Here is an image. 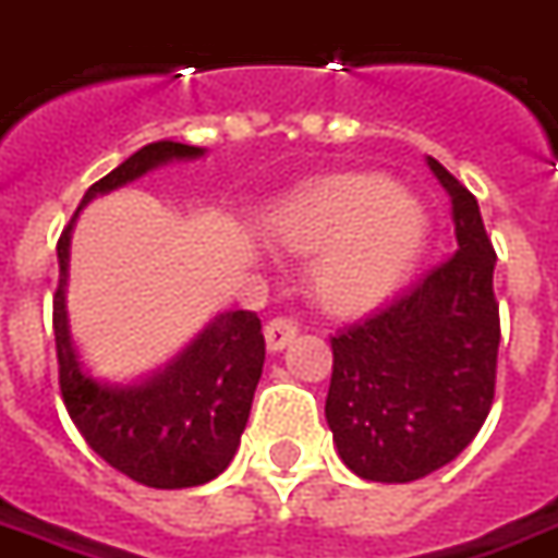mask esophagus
I'll list each match as a JSON object with an SVG mask.
<instances>
[{
    "label": "esophagus",
    "mask_w": 558,
    "mask_h": 558,
    "mask_svg": "<svg viewBox=\"0 0 558 558\" xmlns=\"http://www.w3.org/2000/svg\"><path fill=\"white\" fill-rule=\"evenodd\" d=\"M295 335H299V323H295L292 316H275V319H268V326H266L268 350H283Z\"/></svg>",
    "instance_id": "1"
}]
</instances>
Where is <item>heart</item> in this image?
I'll use <instances>...</instances> for the list:
<instances>
[{
  "mask_svg": "<svg viewBox=\"0 0 558 558\" xmlns=\"http://www.w3.org/2000/svg\"><path fill=\"white\" fill-rule=\"evenodd\" d=\"M430 220L415 196L374 172H352L304 194L280 223L295 254H319L316 295L338 311L374 304L407 278L427 244Z\"/></svg>",
  "mask_w": 558,
  "mask_h": 558,
  "instance_id": "heart-1",
  "label": "heart"
}]
</instances>
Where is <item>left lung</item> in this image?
Segmentation results:
<instances>
[{
  "label": "left lung",
  "instance_id": "1",
  "mask_svg": "<svg viewBox=\"0 0 558 558\" xmlns=\"http://www.w3.org/2000/svg\"><path fill=\"white\" fill-rule=\"evenodd\" d=\"M427 167L454 208L457 251L331 338L328 427L343 463L383 484L451 463L496 395V251L466 184L439 160L427 158Z\"/></svg>",
  "mask_w": 558,
  "mask_h": 558
}]
</instances>
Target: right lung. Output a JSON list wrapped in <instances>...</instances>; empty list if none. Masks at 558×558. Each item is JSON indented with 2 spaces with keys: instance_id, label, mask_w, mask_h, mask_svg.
<instances>
[{
  "instance_id": "obj_1",
  "label": "right lung",
  "mask_w": 558,
  "mask_h": 558,
  "mask_svg": "<svg viewBox=\"0 0 558 558\" xmlns=\"http://www.w3.org/2000/svg\"><path fill=\"white\" fill-rule=\"evenodd\" d=\"M196 155H203V148L170 140L148 143L92 184L83 203L137 179L158 163ZM77 211L56 244L59 283L53 292V331L59 391L68 415L95 454L137 484L158 490L206 484L230 466L251 415L266 362L263 323L254 311L223 314L179 362L146 386H98L89 374H83L65 323L68 244Z\"/></svg>"
}]
</instances>
